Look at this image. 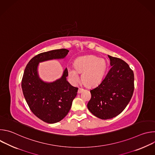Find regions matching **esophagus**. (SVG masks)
Here are the masks:
<instances>
[{
  "label": "esophagus",
  "instance_id": "34e87169",
  "mask_svg": "<svg viewBox=\"0 0 155 155\" xmlns=\"http://www.w3.org/2000/svg\"><path fill=\"white\" fill-rule=\"evenodd\" d=\"M83 91H84L83 89H82V88L79 87V88H78V93H82Z\"/></svg>",
  "mask_w": 155,
  "mask_h": 155
}]
</instances>
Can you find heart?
<instances>
[{
    "label": "heart",
    "instance_id": "b5f03b06",
    "mask_svg": "<svg viewBox=\"0 0 155 155\" xmlns=\"http://www.w3.org/2000/svg\"><path fill=\"white\" fill-rule=\"evenodd\" d=\"M74 69H68L69 77L74 82L78 80V74H82L81 80L87 86L93 87L99 84L104 79L107 64L104 59L88 55L77 58L74 62Z\"/></svg>",
    "mask_w": 155,
    "mask_h": 155
}]
</instances>
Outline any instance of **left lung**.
<instances>
[{
    "mask_svg": "<svg viewBox=\"0 0 155 155\" xmlns=\"http://www.w3.org/2000/svg\"><path fill=\"white\" fill-rule=\"evenodd\" d=\"M112 66L101 83L90 90L91 98L87 107L102 120L120 114L129 104L134 90V72L123 60L108 55Z\"/></svg>",
    "mask_w": 155,
    "mask_h": 155,
    "instance_id": "8db88e82",
    "label": "left lung"
}]
</instances>
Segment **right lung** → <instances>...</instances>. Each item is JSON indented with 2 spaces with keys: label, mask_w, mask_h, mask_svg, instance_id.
I'll use <instances>...</instances> for the list:
<instances>
[{
  "label": "right lung",
  "mask_w": 155,
  "mask_h": 155,
  "mask_svg": "<svg viewBox=\"0 0 155 155\" xmlns=\"http://www.w3.org/2000/svg\"><path fill=\"white\" fill-rule=\"evenodd\" d=\"M69 51L62 48L40 53L30 60L24 72L21 87L26 102L32 112L47 123H58L68 115L78 87L67 81V68L60 78L48 83L40 78L38 66L41 62L63 59Z\"/></svg>",
  "instance_id": "right-lung-1"
}]
</instances>
